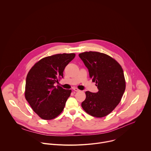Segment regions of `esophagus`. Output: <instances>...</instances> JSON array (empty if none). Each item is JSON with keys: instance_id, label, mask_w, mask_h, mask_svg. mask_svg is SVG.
Here are the masks:
<instances>
[{"instance_id": "34e87169", "label": "esophagus", "mask_w": 151, "mask_h": 151, "mask_svg": "<svg viewBox=\"0 0 151 151\" xmlns=\"http://www.w3.org/2000/svg\"><path fill=\"white\" fill-rule=\"evenodd\" d=\"M73 90L74 91H80V90H79V89H78L77 88H73Z\"/></svg>"}]
</instances>
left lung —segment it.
<instances>
[{
  "label": "left lung",
  "mask_w": 151,
  "mask_h": 151,
  "mask_svg": "<svg viewBox=\"0 0 151 151\" xmlns=\"http://www.w3.org/2000/svg\"><path fill=\"white\" fill-rule=\"evenodd\" d=\"M79 57L87 68L90 78L96 82L99 91H86L81 103L89 115L101 118L110 114L120 102L125 90L123 70L114 58L99 52H85Z\"/></svg>",
  "instance_id": "1"
}]
</instances>
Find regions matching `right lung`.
I'll list each match as a JSON object with an SVG mask.
<instances>
[{"instance_id": "add662e5", "label": "right lung", "mask_w": 151, "mask_h": 151, "mask_svg": "<svg viewBox=\"0 0 151 151\" xmlns=\"http://www.w3.org/2000/svg\"><path fill=\"white\" fill-rule=\"evenodd\" d=\"M75 57L73 53L47 57L36 63L29 72L25 97L41 118L52 119L62 112L72 91L55 86V83L63 78L64 69Z\"/></svg>"}]
</instances>
